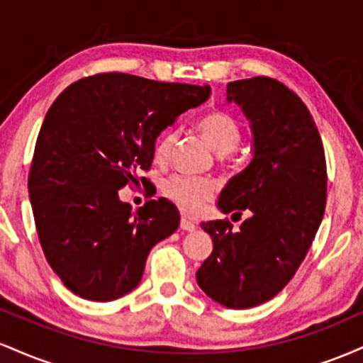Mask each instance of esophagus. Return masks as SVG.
<instances>
[{
    "label": "esophagus",
    "instance_id": "esophagus-1",
    "mask_svg": "<svg viewBox=\"0 0 363 363\" xmlns=\"http://www.w3.org/2000/svg\"><path fill=\"white\" fill-rule=\"evenodd\" d=\"M194 228H196V225H194L193 222H189V220H186V218L181 220V230H184V232H193Z\"/></svg>",
    "mask_w": 363,
    "mask_h": 363
}]
</instances>
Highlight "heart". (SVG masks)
Segmentation results:
<instances>
[{
  "label": "heart",
  "instance_id": "b5f03b06",
  "mask_svg": "<svg viewBox=\"0 0 363 363\" xmlns=\"http://www.w3.org/2000/svg\"><path fill=\"white\" fill-rule=\"evenodd\" d=\"M196 129L205 141L218 155H227L239 147L242 131L239 123L230 114L223 111L208 112L198 119ZM179 131L169 128L158 136L153 148V157L157 162H167L176 145ZM164 194L176 205L184 215H198L210 199L215 198L216 186L213 181L203 177L172 176L164 184Z\"/></svg>",
  "mask_w": 363,
  "mask_h": 363
}]
</instances>
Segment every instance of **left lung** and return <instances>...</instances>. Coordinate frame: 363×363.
<instances>
[{
	"label": "left lung",
	"instance_id": "left-lung-1",
	"mask_svg": "<svg viewBox=\"0 0 363 363\" xmlns=\"http://www.w3.org/2000/svg\"><path fill=\"white\" fill-rule=\"evenodd\" d=\"M227 101L252 129V158L220 193L223 213L251 211L239 230L203 222L213 252L196 272L199 289L228 309L268 302L294 278L326 208V158L318 126L295 91L268 77L230 82Z\"/></svg>",
	"mask_w": 363,
	"mask_h": 363
}]
</instances>
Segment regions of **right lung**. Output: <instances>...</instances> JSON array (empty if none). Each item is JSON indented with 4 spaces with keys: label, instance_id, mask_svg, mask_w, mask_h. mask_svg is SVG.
I'll return each instance as SVG.
<instances>
[{
    "label": "right lung",
    "instance_id": "add662e5",
    "mask_svg": "<svg viewBox=\"0 0 363 363\" xmlns=\"http://www.w3.org/2000/svg\"><path fill=\"white\" fill-rule=\"evenodd\" d=\"M210 94L208 85L99 73L54 101L37 136L28 196L45 259L74 295L109 302L129 294L153 245L177 230L181 216L167 199L133 213L118 191L152 167L158 135Z\"/></svg>",
    "mask_w": 363,
    "mask_h": 363
}]
</instances>
